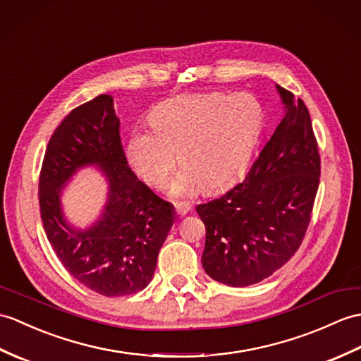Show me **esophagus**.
<instances>
[{"label":"esophagus","instance_id":"34e87169","mask_svg":"<svg viewBox=\"0 0 361 361\" xmlns=\"http://www.w3.org/2000/svg\"><path fill=\"white\" fill-rule=\"evenodd\" d=\"M189 211H190V209L188 206H184V204H178L177 207H175V212H177L180 216H184L186 214H189Z\"/></svg>","mask_w":361,"mask_h":361}]
</instances>
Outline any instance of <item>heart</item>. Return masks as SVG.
Returning a JSON list of instances; mask_svg holds the SVG:
<instances>
[{
	"label": "heart",
	"instance_id": "1",
	"mask_svg": "<svg viewBox=\"0 0 361 361\" xmlns=\"http://www.w3.org/2000/svg\"><path fill=\"white\" fill-rule=\"evenodd\" d=\"M262 124V107L249 95H180L154 109L152 130L132 133L129 160L147 184L161 188L178 154L184 171L172 183L171 194L186 197L200 188L215 192L245 169Z\"/></svg>",
	"mask_w": 361,
	"mask_h": 361
}]
</instances>
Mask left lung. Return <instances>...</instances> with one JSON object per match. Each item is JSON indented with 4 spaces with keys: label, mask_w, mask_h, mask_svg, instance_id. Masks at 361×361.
Here are the masks:
<instances>
[{
    "label": "left lung",
    "mask_w": 361,
    "mask_h": 361,
    "mask_svg": "<svg viewBox=\"0 0 361 361\" xmlns=\"http://www.w3.org/2000/svg\"><path fill=\"white\" fill-rule=\"evenodd\" d=\"M276 89L286 114L246 178L197 206L206 228L201 263L211 279L232 288L267 279L295 255L320 184V152L307 107L290 90Z\"/></svg>",
    "instance_id": "left-lung-1"
}]
</instances>
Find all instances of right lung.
Wrapping results in <instances>:
<instances>
[{
  "label": "right lung",
  "mask_w": 361,
  "mask_h": 361,
  "mask_svg": "<svg viewBox=\"0 0 361 361\" xmlns=\"http://www.w3.org/2000/svg\"><path fill=\"white\" fill-rule=\"evenodd\" d=\"M86 164L102 166L111 192L102 220L80 233L65 224L59 194L70 175ZM38 198L47 240L81 284L97 294L120 297L142 290L152 280L158 252L173 224L172 204L128 166L111 95L75 107L55 129L41 166Z\"/></svg>",
  "instance_id": "1"
}]
</instances>
